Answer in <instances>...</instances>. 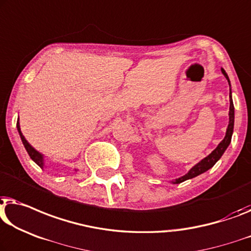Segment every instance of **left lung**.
I'll use <instances>...</instances> for the list:
<instances>
[{"mask_svg": "<svg viewBox=\"0 0 251 251\" xmlns=\"http://www.w3.org/2000/svg\"><path fill=\"white\" fill-rule=\"evenodd\" d=\"M222 74L224 75V77L227 79L228 85H230V79H228L226 72H225L224 69H221ZM231 86V85H230ZM228 126L226 129V133H225L224 139L221 141L215 150H214L208 156H206L204 159H201L198 164H196L194 168L190 169V171L186 174V176L179 177V179H176L172 181L173 183H181L183 181L192 179V177L199 176V174L206 172L208 171L210 168H213L215 165V163L219 161L221 158V156L224 154V151H226V148L228 147V145L231 143V138H232V133H233V126H234V106H233V100H232V96H231V89H230V111H228Z\"/></svg>", "mask_w": 251, "mask_h": 251, "instance_id": "1", "label": "left lung"}]
</instances>
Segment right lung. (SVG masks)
Returning <instances> with one entry per match:
<instances>
[{"instance_id":"1","label":"right lung","mask_w":251,"mask_h":251,"mask_svg":"<svg viewBox=\"0 0 251 251\" xmlns=\"http://www.w3.org/2000/svg\"><path fill=\"white\" fill-rule=\"evenodd\" d=\"M17 129H18V132H19V134H20V138H21V140H23V144H24L25 148H26L28 155L30 156V158L36 163V164L39 166V168H42V169L44 168V156H43L39 151H36L35 148L32 147L31 145L29 144L28 141L26 140V138H25V136H24L23 132H21V130H20L19 119H18V122H17Z\"/></svg>"}]
</instances>
